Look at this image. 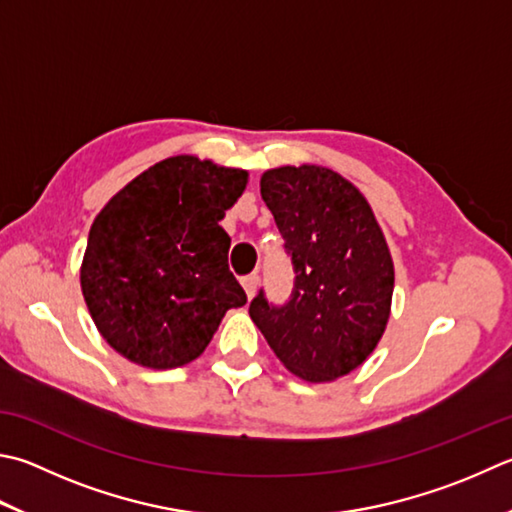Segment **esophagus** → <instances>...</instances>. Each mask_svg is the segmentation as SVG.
Listing matches in <instances>:
<instances>
[{"label": "esophagus", "instance_id": "obj_1", "mask_svg": "<svg viewBox=\"0 0 512 512\" xmlns=\"http://www.w3.org/2000/svg\"><path fill=\"white\" fill-rule=\"evenodd\" d=\"M243 287H245L247 298H249V301H252V298L256 296V289H258V276H256V274L245 276V278H243Z\"/></svg>", "mask_w": 512, "mask_h": 512}]
</instances>
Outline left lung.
<instances>
[{
    "mask_svg": "<svg viewBox=\"0 0 512 512\" xmlns=\"http://www.w3.org/2000/svg\"><path fill=\"white\" fill-rule=\"evenodd\" d=\"M294 263L285 307L258 294L249 316L285 368L307 383H330L359 368L388 327L394 263L370 202L321 165H285L260 176Z\"/></svg>",
    "mask_w": 512,
    "mask_h": 512,
    "instance_id": "1",
    "label": "left lung"
}]
</instances>
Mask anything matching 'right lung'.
<instances>
[{
  "mask_svg": "<svg viewBox=\"0 0 512 512\" xmlns=\"http://www.w3.org/2000/svg\"><path fill=\"white\" fill-rule=\"evenodd\" d=\"M245 169L180 153L127 182L95 216L80 267L84 303L115 352L149 370L196 361L247 296L220 227Z\"/></svg>",
  "mask_w": 512,
  "mask_h": 512,
  "instance_id": "obj_1",
  "label": "right lung"
}]
</instances>
